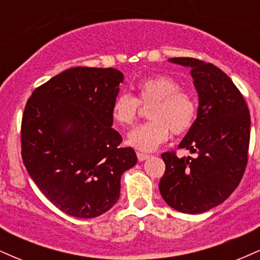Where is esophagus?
Instances as JSON below:
<instances>
[{
    "label": "esophagus",
    "mask_w": 260,
    "mask_h": 260,
    "mask_svg": "<svg viewBox=\"0 0 260 260\" xmlns=\"http://www.w3.org/2000/svg\"><path fill=\"white\" fill-rule=\"evenodd\" d=\"M137 156H138L139 161H144V160L149 159V157H150V155L144 154V153H137Z\"/></svg>",
    "instance_id": "34e87169"
}]
</instances>
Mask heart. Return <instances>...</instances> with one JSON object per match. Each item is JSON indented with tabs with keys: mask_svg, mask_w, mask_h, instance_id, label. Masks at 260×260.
<instances>
[{
	"mask_svg": "<svg viewBox=\"0 0 260 260\" xmlns=\"http://www.w3.org/2000/svg\"><path fill=\"white\" fill-rule=\"evenodd\" d=\"M138 99L122 92L112 104L113 121L120 126L134 123L139 104L150 105L149 121L133 128L127 136V144L143 151H151L169 139L170 131L182 134L192 127L197 115L194 98L180 89L178 82L165 74L143 79L138 86Z\"/></svg>",
	"mask_w": 260,
	"mask_h": 260,
	"instance_id": "heart-1",
	"label": "heart"
}]
</instances>
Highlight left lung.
<instances>
[{
	"instance_id": "8db88e82",
	"label": "left lung",
	"mask_w": 260,
	"mask_h": 260,
	"mask_svg": "<svg viewBox=\"0 0 260 260\" xmlns=\"http://www.w3.org/2000/svg\"><path fill=\"white\" fill-rule=\"evenodd\" d=\"M169 62L190 70L198 112L178 148L196 157L164 153L159 189L175 210L201 214L221 204L240 184L248 161L250 116L242 94L216 66L189 57Z\"/></svg>"
}]
</instances>
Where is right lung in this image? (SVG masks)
<instances>
[{"label": "right lung", "mask_w": 260, "mask_h": 260, "mask_svg": "<svg viewBox=\"0 0 260 260\" xmlns=\"http://www.w3.org/2000/svg\"><path fill=\"white\" fill-rule=\"evenodd\" d=\"M122 82L115 68H70L35 89L25 105L23 162L45 197L71 216L110 210L120 198L122 174L137 164L111 127Z\"/></svg>", "instance_id": "right-lung-1"}]
</instances>
